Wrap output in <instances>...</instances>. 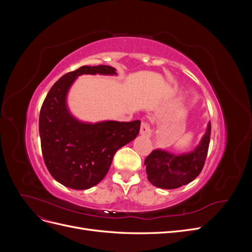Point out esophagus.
Masks as SVG:
<instances>
[{"label":"esophagus","instance_id":"1","mask_svg":"<svg viewBox=\"0 0 252 252\" xmlns=\"http://www.w3.org/2000/svg\"><path fill=\"white\" fill-rule=\"evenodd\" d=\"M140 133L143 135V136H146V138H150L151 136V129H150V126L148 123H146V122H142L141 124V128H140Z\"/></svg>","mask_w":252,"mask_h":252}]
</instances>
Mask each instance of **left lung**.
<instances>
[{"label": "left lung", "mask_w": 252, "mask_h": 252, "mask_svg": "<svg viewBox=\"0 0 252 252\" xmlns=\"http://www.w3.org/2000/svg\"><path fill=\"white\" fill-rule=\"evenodd\" d=\"M210 122L200 143L192 151L175 155L155 149L145 159L148 181L162 189H175L192 182L202 171L210 141Z\"/></svg>", "instance_id": "left-lung-1"}]
</instances>
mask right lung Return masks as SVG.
<instances>
[{"label":"right lung","mask_w":252,"mask_h":252,"mask_svg":"<svg viewBox=\"0 0 252 252\" xmlns=\"http://www.w3.org/2000/svg\"><path fill=\"white\" fill-rule=\"evenodd\" d=\"M82 74L117 75L107 65L82 66L63 75L51 87L42 105L39 131L45 165L61 184L85 190L107 174L117 150L133 141L141 122H83L67 105L69 89Z\"/></svg>","instance_id":"obj_1"}]
</instances>
